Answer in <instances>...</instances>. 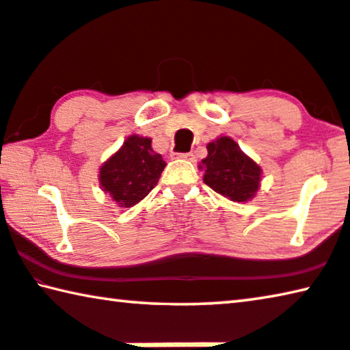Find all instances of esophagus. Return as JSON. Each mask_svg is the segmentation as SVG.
Here are the masks:
<instances>
[{"mask_svg":"<svg viewBox=\"0 0 350 350\" xmlns=\"http://www.w3.org/2000/svg\"><path fill=\"white\" fill-rule=\"evenodd\" d=\"M172 158H180V159H186V161H193V153H172Z\"/></svg>","mask_w":350,"mask_h":350,"instance_id":"34e87169","label":"esophagus"}]
</instances>
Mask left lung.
Wrapping results in <instances>:
<instances>
[{
  "label": "left lung",
  "instance_id": "8db88e82",
  "mask_svg": "<svg viewBox=\"0 0 350 350\" xmlns=\"http://www.w3.org/2000/svg\"><path fill=\"white\" fill-rule=\"evenodd\" d=\"M206 148L208 157L202 161L205 167L203 181L233 202H247L254 197L260 186V165L245 157L230 137H219Z\"/></svg>",
  "mask_w": 350,
  "mask_h": 350
}]
</instances>
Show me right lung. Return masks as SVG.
<instances>
[{
    "label": "right lung",
    "mask_w": 350,
    "mask_h": 350,
    "mask_svg": "<svg viewBox=\"0 0 350 350\" xmlns=\"http://www.w3.org/2000/svg\"><path fill=\"white\" fill-rule=\"evenodd\" d=\"M164 167L163 157L153 152L152 139L134 134L101 165L100 183L119 206L130 208L157 186Z\"/></svg>",
    "instance_id": "add662e5"
}]
</instances>
